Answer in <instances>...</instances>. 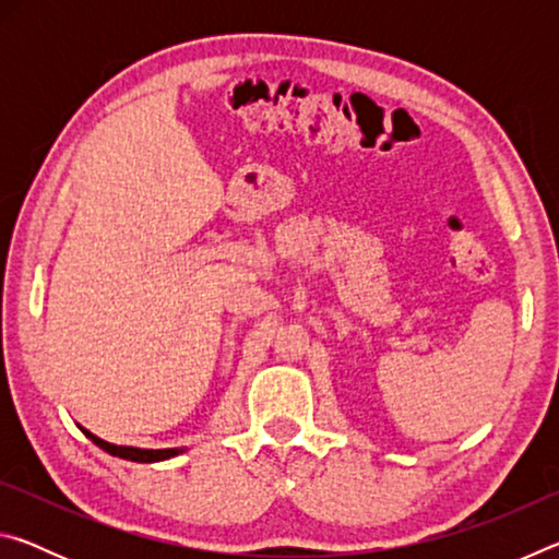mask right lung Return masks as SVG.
Segmentation results:
<instances>
[{"label":"right lung","instance_id":"obj_1","mask_svg":"<svg viewBox=\"0 0 559 559\" xmlns=\"http://www.w3.org/2000/svg\"><path fill=\"white\" fill-rule=\"evenodd\" d=\"M86 437L96 443V447H100L106 453H110V456H118V459H128V461H138V463H153V461H165L169 456H177V449H159V451H153V449H132V447H116V443H108L103 441L98 437H93L91 431L81 429Z\"/></svg>","mask_w":559,"mask_h":559}]
</instances>
